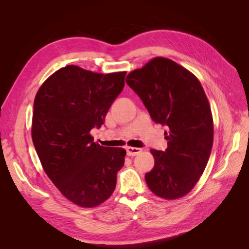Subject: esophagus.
<instances>
[{"label": "esophagus", "instance_id": "34e87169", "mask_svg": "<svg viewBox=\"0 0 249 249\" xmlns=\"http://www.w3.org/2000/svg\"><path fill=\"white\" fill-rule=\"evenodd\" d=\"M142 152L141 148L138 147H126V154L127 156H136Z\"/></svg>", "mask_w": 249, "mask_h": 249}]
</instances>
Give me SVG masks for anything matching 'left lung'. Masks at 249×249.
<instances>
[{
	"mask_svg": "<svg viewBox=\"0 0 249 249\" xmlns=\"http://www.w3.org/2000/svg\"><path fill=\"white\" fill-rule=\"evenodd\" d=\"M156 124L165 131L167 148L152 149L154 168L145 175L156 195L177 199L189 193L205 170L213 145V118L197 78L172 60L158 57L125 79Z\"/></svg>",
	"mask_w": 249,
	"mask_h": 249,
	"instance_id": "1",
	"label": "left lung"
}]
</instances>
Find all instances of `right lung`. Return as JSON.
<instances>
[{
  "label": "right lung",
  "instance_id": "1",
  "mask_svg": "<svg viewBox=\"0 0 249 249\" xmlns=\"http://www.w3.org/2000/svg\"><path fill=\"white\" fill-rule=\"evenodd\" d=\"M125 71L96 73L76 65L60 69L34 100L32 140L48 177L64 196L84 208L108 199L125 150L93 142L111 105L124 87Z\"/></svg>",
  "mask_w": 249,
  "mask_h": 249
}]
</instances>
